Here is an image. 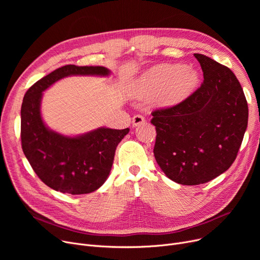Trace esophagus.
Wrapping results in <instances>:
<instances>
[{
    "instance_id": "esophagus-1",
    "label": "esophagus",
    "mask_w": 260,
    "mask_h": 260,
    "mask_svg": "<svg viewBox=\"0 0 260 260\" xmlns=\"http://www.w3.org/2000/svg\"><path fill=\"white\" fill-rule=\"evenodd\" d=\"M144 122H145L144 117H142L141 115H136L133 118V126L134 127H137V126H139L141 124H144Z\"/></svg>"
}]
</instances>
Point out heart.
Instances as JSON below:
<instances>
[{
  "label": "heart",
  "mask_w": 260,
  "mask_h": 260,
  "mask_svg": "<svg viewBox=\"0 0 260 260\" xmlns=\"http://www.w3.org/2000/svg\"><path fill=\"white\" fill-rule=\"evenodd\" d=\"M198 82L194 68L162 64L149 68L135 81L134 91L139 95H156L161 104L174 105L182 101Z\"/></svg>",
  "instance_id": "heart-1"
}]
</instances>
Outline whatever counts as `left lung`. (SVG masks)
<instances>
[{
	"label": "left lung",
	"instance_id": "left-lung-1",
	"mask_svg": "<svg viewBox=\"0 0 260 260\" xmlns=\"http://www.w3.org/2000/svg\"><path fill=\"white\" fill-rule=\"evenodd\" d=\"M203 83L175 106L152 113L158 166L183 185L206 183L236 159L248 126L249 109L242 87L230 68L194 53Z\"/></svg>",
	"mask_w": 260,
	"mask_h": 260
}]
</instances>
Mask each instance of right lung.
Returning a JSON list of instances; mask_svg holds the SVG:
<instances>
[{
	"label": "right lung",
	"instance_id": "add662e5",
	"mask_svg": "<svg viewBox=\"0 0 260 260\" xmlns=\"http://www.w3.org/2000/svg\"><path fill=\"white\" fill-rule=\"evenodd\" d=\"M104 66L65 65L45 76L26 91L21 107V140L25 157L47 186L61 193L94 192L108 178L115 152L129 128L99 127L67 136L49 128L42 118L43 92L72 76L108 77Z\"/></svg>",
	"mask_w": 260,
	"mask_h": 260
}]
</instances>
